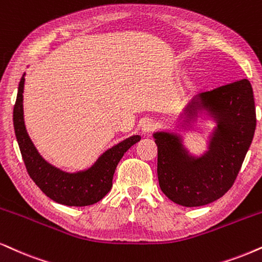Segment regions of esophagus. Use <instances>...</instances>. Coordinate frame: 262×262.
<instances>
[{"instance_id":"34e87169","label":"esophagus","mask_w":262,"mask_h":262,"mask_svg":"<svg viewBox=\"0 0 262 262\" xmlns=\"http://www.w3.org/2000/svg\"><path fill=\"white\" fill-rule=\"evenodd\" d=\"M156 128V123L152 120H145L141 124V132L144 134H150Z\"/></svg>"}]
</instances>
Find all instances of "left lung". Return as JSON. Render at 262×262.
<instances>
[{
  "label": "left lung",
  "instance_id": "left-lung-1",
  "mask_svg": "<svg viewBox=\"0 0 262 262\" xmlns=\"http://www.w3.org/2000/svg\"><path fill=\"white\" fill-rule=\"evenodd\" d=\"M198 110L216 122L209 150L201 157L188 155L177 134H154L161 190L183 207L209 204L232 187L256 127L253 88L246 78L196 95L185 108L186 121H193Z\"/></svg>",
  "mask_w": 262,
  "mask_h": 262
}]
</instances>
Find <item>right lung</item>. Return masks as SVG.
<instances>
[{
  "instance_id": "obj_1",
  "label": "right lung",
  "mask_w": 262,
  "mask_h": 262,
  "mask_svg": "<svg viewBox=\"0 0 262 262\" xmlns=\"http://www.w3.org/2000/svg\"><path fill=\"white\" fill-rule=\"evenodd\" d=\"M25 74L19 82L18 95L13 110V124L16 141L20 148L26 170L34 183L46 196L57 203L70 207H84L102 200L112 187L116 167L129 148L140 141L139 135L125 139L105 151L88 169L77 173H66L53 167L36 150L25 128L23 93Z\"/></svg>"
}]
</instances>
